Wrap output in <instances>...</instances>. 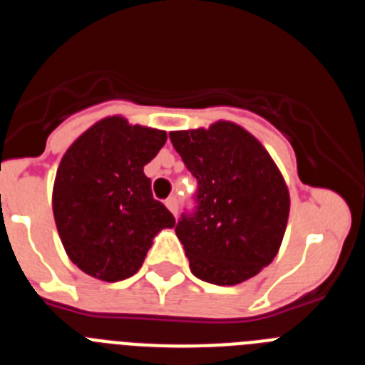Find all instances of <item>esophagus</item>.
Returning <instances> with one entry per match:
<instances>
[{
  "label": "esophagus",
  "instance_id": "obj_1",
  "mask_svg": "<svg viewBox=\"0 0 365 365\" xmlns=\"http://www.w3.org/2000/svg\"><path fill=\"white\" fill-rule=\"evenodd\" d=\"M166 206H168V210L172 212L173 215H177V210H179V202H177L175 197L166 199Z\"/></svg>",
  "mask_w": 365,
  "mask_h": 365
}]
</instances>
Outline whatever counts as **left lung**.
<instances>
[{"label": "left lung", "instance_id": "obj_1", "mask_svg": "<svg viewBox=\"0 0 365 365\" xmlns=\"http://www.w3.org/2000/svg\"><path fill=\"white\" fill-rule=\"evenodd\" d=\"M173 148L197 179L195 210L175 234L190 270L214 285H237L270 265L282 245L291 197L269 151L234 122L172 131Z\"/></svg>", "mask_w": 365, "mask_h": 365}]
</instances>
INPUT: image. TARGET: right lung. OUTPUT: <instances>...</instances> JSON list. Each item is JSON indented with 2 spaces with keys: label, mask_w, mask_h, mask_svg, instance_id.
<instances>
[{
  "label": "right lung",
  "mask_w": 365,
  "mask_h": 365,
  "mask_svg": "<svg viewBox=\"0 0 365 365\" xmlns=\"http://www.w3.org/2000/svg\"><path fill=\"white\" fill-rule=\"evenodd\" d=\"M164 143L166 131L108 117L80 135L60 160L53 188L58 234L69 259L93 278L133 276L155 235L175 227L144 175Z\"/></svg>",
  "instance_id": "obj_1"
}]
</instances>
